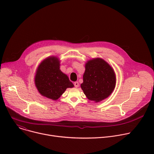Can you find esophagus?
I'll use <instances>...</instances> for the list:
<instances>
[{"label":"esophagus","mask_w":154,"mask_h":154,"mask_svg":"<svg viewBox=\"0 0 154 154\" xmlns=\"http://www.w3.org/2000/svg\"><path fill=\"white\" fill-rule=\"evenodd\" d=\"M74 86H75V88H77V87H79V82H74Z\"/></svg>","instance_id":"obj_1"}]
</instances>
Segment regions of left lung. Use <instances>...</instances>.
Segmentation results:
<instances>
[{"instance_id":"obj_1","label":"left lung","mask_w":154,"mask_h":154,"mask_svg":"<svg viewBox=\"0 0 154 154\" xmlns=\"http://www.w3.org/2000/svg\"><path fill=\"white\" fill-rule=\"evenodd\" d=\"M83 82L81 88L87 98L96 102L108 97L116 85L113 69L106 61L96 58L85 64Z\"/></svg>"}]
</instances>
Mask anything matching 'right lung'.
Returning a JSON list of instances; mask_svg holds the SVG:
<instances>
[{"label": "right lung", "instance_id": "add662e5", "mask_svg": "<svg viewBox=\"0 0 154 154\" xmlns=\"http://www.w3.org/2000/svg\"><path fill=\"white\" fill-rule=\"evenodd\" d=\"M35 84L40 94L52 100L58 99L68 88L74 85L60 69V61L54 57L44 60L39 66Z\"/></svg>", "mask_w": 154, "mask_h": 154}]
</instances>
